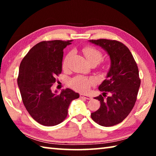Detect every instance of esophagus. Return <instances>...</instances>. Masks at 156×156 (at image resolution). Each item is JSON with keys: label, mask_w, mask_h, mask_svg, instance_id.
<instances>
[{"label": "esophagus", "mask_w": 156, "mask_h": 156, "mask_svg": "<svg viewBox=\"0 0 156 156\" xmlns=\"http://www.w3.org/2000/svg\"><path fill=\"white\" fill-rule=\"evenodd\" d=\"M80 97L81 98H84V99H87V100H90L92 98V97L91 96H89V95H86V94H81Z\"/></svg>", "instance_id": "esophagus-1"}]
</instances>
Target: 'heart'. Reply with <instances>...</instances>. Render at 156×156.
<instances>
[{"label": "heart", "mask_w": 156, "mask_h": 156, "mask_svg": "<svg viewBox=\"0 0 156 156\" xmlns=\"http://www.w3.org/2000/svg\"><path fill=\"white\" fill-rule=\"evenodd\" d=\"M83 52L89 64L97 65L102 59V52L99 51L98 49L95 48V47L89 46L85 47L83 48ZM71 55H72V52H69L65 56V59L63 60L62 67L64 68L67 67L68 65V60L69 59ZM94 83V80L93 78H88L87 77H84V76H78L72 78L70 80L69 84L72 87L76 89V90L87 91L90 88L91 85H92Z\"/></svg>", "instance_id": "1"}]
</instances>
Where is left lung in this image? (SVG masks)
<instances>
[{"label": "left lung", "mask_w": 156, "mask_h": 156, "mask_svg": "<svg viewBox=\"0 0 156 156\" xmlns=\"http://www.w3.org/2000/svg\"><path fill=\"white\" fill-rule=\"evenodd\" d=\"M89 41L106 50L112 62L107 78L98 87L103 94L94 98L99 100L100 107L91 117L100 125L112 126L122 122L135 105L140 86L138 67L130 50L121 42L108 39Z\"/></svg>", "instance_id": "left-lung-1"}]
</instances>
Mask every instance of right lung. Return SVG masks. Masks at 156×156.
Returning a JSON list of instances; mask_svg holds the SVG:
<instances>
[{
    "label": "right lung",
    "instance_id": "add662e5",
    "mask_svg": "<svg viewBox=\"0 0 156 156\" xmlns=\"http://www.w3.org/2000/svg\"><path fill=\"white\" fill-rule=\"evenodd\" d=\"M72 41L40 42L20 62L17 82L23 102L33 119L42 125L61 123L67 118L70 102L79 98L70 89L59 94L51 89L62 72L63 49Z\"/></svg>",
    "mask_w": 156,
    "mask_h": 156
}]
</instances>
